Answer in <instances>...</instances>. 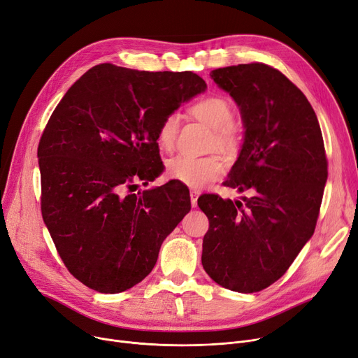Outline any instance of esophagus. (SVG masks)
<instances>
[{"mask_svg":"<svg viewBox=\"0 0 358 358\" xmlns=\"http://www.w3.org/2000/svg\"><path fill=\"white\" fill-rule=\"evenodd\" d=\"M199 196H200V190L193 189L190 192V199H192V206H193V208H197V199H199Z\"/></svg>","mask_w":358,"mask_h":358,"instance_id":"34e87169","label":"esophagus"}]
</instances>
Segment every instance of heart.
Returning <instances> with one entry per match:
<instances>
[{"label": "heart", "mask_w": 358, "mask_h": 358, "mask_svg": "<svg viewBox=\"0 0 358 358\" xmlns=\"http://www.w3.org/2000/svg\"><path fill=\"white\" fill-rule=\"evenodd\" d=\"M192 115L213 130L212 143L216 149L222 152H232L238 146L241 129L234 120L232 104L228 99L222 96L203 97L192 106ZM178 126L180 116L177 113H169L161 122L158 142L164 149L171 150L174 148ZM166 169L171 178L194 189H201L224 173V165L216 155L193 157L181 154L169 159Z\"/></svg>", "instance_id": "1"}]
</instances>
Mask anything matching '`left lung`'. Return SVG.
Returning <instances> with one entry per match:
<instances>
[{
  "label": "left lung",
  "mask_w": 358,
  "mask_h": 358,
  "mask_svg": "<svg viewBox=\"0 0 358 358\" xmlns=\"http://www.w3.org/2000/svg\"><path fill=\"white\" fill-rule=\"evenodd\" d=\"M210 77L229 92L245 129L223 184L251 197H199L209 219L201 264L222 287L254 293L283 275L315 232L328 178L322 131L305 94L266 64Z\"/></svg>",
  "instance_id": "obj_1"
}]
</instances>
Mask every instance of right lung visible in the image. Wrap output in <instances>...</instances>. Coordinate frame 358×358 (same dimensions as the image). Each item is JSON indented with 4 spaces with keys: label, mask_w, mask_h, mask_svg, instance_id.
I'll return each instance as SVG.
<instances>
[{
    "label": "right lung",
    "mask_w": 358,
    "mask_h": 358,
    "mask_svg": "<svg viewBox=\"0 0 358 358\" xmlns=\"http://www.w3.org/2000/svg\"><path fill=\"white\" fill-rule=\"evenodd\" d=\"M206 88L190 71L101 64L52 113L37 149L42 216L64 264L87 287L113 294L141 283L190 212L182 184L134 190L162 173L157 141L164 117Z\"/></svg>",
    "instance_id": "obj_1"
}]
</instances>
